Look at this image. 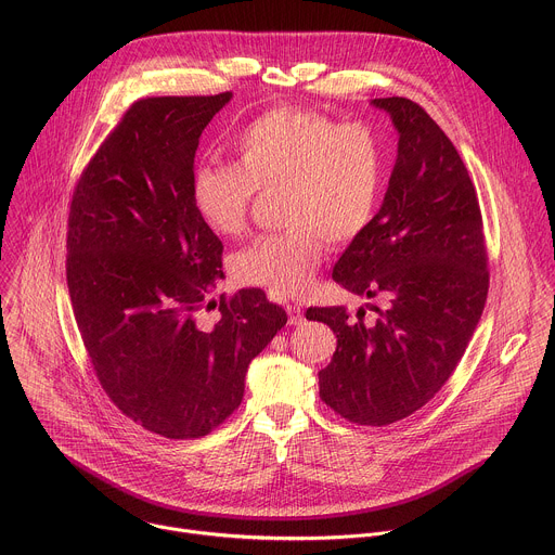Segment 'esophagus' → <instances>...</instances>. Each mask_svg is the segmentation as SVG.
<instances>
[{"instance_id": "1", "label": "esophagus", "mask_w": 555, "mask_h": 555, "mask_svg": "<svg viewBox=\"0 0 555 555\" xmlns=\"http://www.w3.org/2000/svg\"><path fill=\"white\" fill-rule=\"evenodd\" d=\"M287 313H289V324L292 326H300L305 322V315H302V309L298 305H287Z\"/></svg>"}]
</instances>
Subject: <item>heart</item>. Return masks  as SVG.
I'll list each match as a JSON object with an SVG mask.
<instances>
[{
    "label": "heart",
    "mask_w": 555,
    "mask_h": 555,
    "mask_svg": "<svg viewBox=\"0 0 555 555\" xmlns=\"http://www.w3.org/2000/svg\"><path fill=\"white\" fill-rule=\"evenodd\" d=\"M237 163H203L192 201L205 227L237 237L255 190H281V233L261 235L233 259L240 281L272 296H298L313 283L324 240L348 244L371 227L386 180L384 145L363 124H335L300 108L255 119L235 141Z\"/></svg>",
    "instance_id": "heart-1"
}]
</instances>
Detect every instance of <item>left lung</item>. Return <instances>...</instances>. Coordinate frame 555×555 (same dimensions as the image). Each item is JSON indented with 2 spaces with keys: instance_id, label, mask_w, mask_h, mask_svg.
<instances>
[{
  "instance_id": "obj_1",
  "label": "left lung",
  "mask_w": 555,
  "mask_h": 555,
  "mask_svg": "<svg viewBox=\"0 0 555 555\" xmlns=\"http://www.w3.org/2000/svg\"><path fill=\"white\" fill-rule=\"evenodd\" d=\"M399 132L382 209L333 268L375 322L311 307L337 348L318 373L320 399L357 425L384 427L421 410L460 363L486 305L488 261L473 180L451 139L408 98L371 102ZM357 313H365L359 307Z\"/></svg>"
}]
</instances>
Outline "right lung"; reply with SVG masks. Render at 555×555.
<instances>
[{
    "instance_id": "add662e5",
    "label": "right lung",
    "mask_w": 555,
    "mask_h": 555,
    "mask_svg": "<svg viewBox=\"0 0 555 555\" xmlns=\"http://www.w3.org/2000/svg\"><path fill=\"white\" fill-rule=\"evenodd\" d=\"M233 93L134 102L85 169L69 211L67 287L108 399L163 438H201L244 399L250 361L287 313L261 289L220 300L222 242L192 201L203 130ZM211 305V302H209Z\"/></svg>"
}]
</instances>
